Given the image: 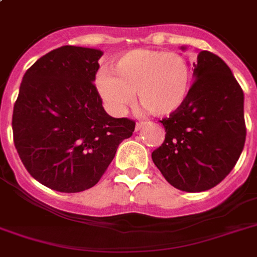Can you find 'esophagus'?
<instances>
[{
  "label": "esophagus",
  "mask_w": 257,
  "mask_h": 257,
  "mask_svg": "<svg viewBox=\"0 0 257 257\" xmlns=\"http://www.w3.org/2000/svg\"><path fill=\"white\" fill-rule=\"evenodd\" d=\"M143 126H144V122H137L136 126H135V129H136L137 132H139V131H140V129L143 128Z\"/></svg>",
  "instance_id": "1"
}]
</instances>
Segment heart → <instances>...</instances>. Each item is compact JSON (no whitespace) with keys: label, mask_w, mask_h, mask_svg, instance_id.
I'll use <instances>...</instances> for the list:
<instances>
[{"label":"heart","mask_w":257,"mask_h":257,"mask_svg":"<svg viewBox=\"0 0 257 257\" xmlns=\"http://www.w3.org/2000/svg\"><path fill=\"white\" fill-rule=\"evenodd\" d=\"M113 74L101 69L96 86L110 112L121 114L137 100L149 114L169 116L177 112L187 100L192 70L183 54L159 49L129 50L117 58Z\"/></svg>","instance_id":"1"}]
</instances>
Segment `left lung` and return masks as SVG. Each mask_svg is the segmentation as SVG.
I'll use <instances>...</instances> for the list:
<instances>
[{
    "mask_svg": "<svg viewBox=\"0 0 257 257\" xmlns=\"http://www.w3.org/2000/svg\"><path fill=\"white\" fill-rule=\"evenodd\" d=\"M193 80L183 106L160 121L167 133L152 160L175 188L203 192L225 179L243 152L244 93L229 66L208 50L193 62Z\"/></svg>",
    "mask_w": 257,
    "mask_h": 257,
    "instance_id": "obj_1",
    "label": "left lung"
}]
</instances>
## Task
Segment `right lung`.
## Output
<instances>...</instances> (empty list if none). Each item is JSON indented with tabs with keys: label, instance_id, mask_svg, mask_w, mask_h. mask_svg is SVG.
Wrapping results in <instances>:
<instances>
[{
	"label": "right lung",
	"instance_id": "add662e5",
	"mask_svg": "<svg viewBox=\"0 0 257 257\" xmlns=\"http://www.w3.org/2000/svg\"><path fill=\"white\" fill-rule=\"evenodd\" d=\"M104 52L66 45L38 58L14 104V145L42 185L65 193L98 183L135 121L105 112L93 82Z\"/></svg>",
	"mask_w": 257,
	"mask_h": 257
}]
</instances>
